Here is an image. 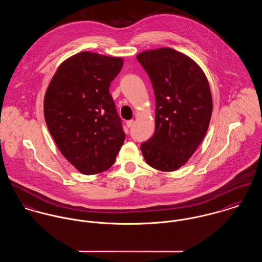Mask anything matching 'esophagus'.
<instances>
[{
  "label": "esophagus",
  "mask_w": 262,
  "mask_h": 262,
  "mask_svg": "<svg viewBox=\"0 0 262 262\" xmlns=\"http://www.w3.org/2000/svg\"><path fill=\"white\" fill-rule=\"evenodd\" d=\"M133 124H134V120H129V121H127V122H126V125H127V127H128V128L132 127V126H133Z\"/></svg>",
  "instance_id": "obj_1"
}]
</instances>
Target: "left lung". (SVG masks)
I'll return each mask as SVG.
<instances>
[{
  "instance_id": "obj_1",
  "label": "left lung",
  "mask_w": 262,
  "mask_h": 262,
  "mask_svg": "<svg viewBox=\"0 0 262 262\" xmlns=\"http://www.w3.org/2000/svg\"><path fill=\"white\" fill-rule=\"evenodd\" d=\"M156 99L155 132L141 144L149 166L171 172L187 163L202 142L212 114L208 80L190 57L171 48L137 55Z\"/></svg>"
}]
</instances>
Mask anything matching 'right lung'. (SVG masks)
I'll list each match as a JSON object with an SVG mask.
<instances>
[{
	"label": "right lung",
	"instance_id": "1",
	"mask_svg": "<svg viewBox=\"0 0 262 262\" xmlns=\"http://www.w3.org/2000/svg\"><path fill=\"white\" fill-rule=\"evenodd\" d=\"M123 59L80 52L60 64L44 98L48 129L62 155L85 175L108 170L125 140L110 83Z\"/></svg>",
	"mask_w": 262,
	"mask_h": 262
}]
</instances>
